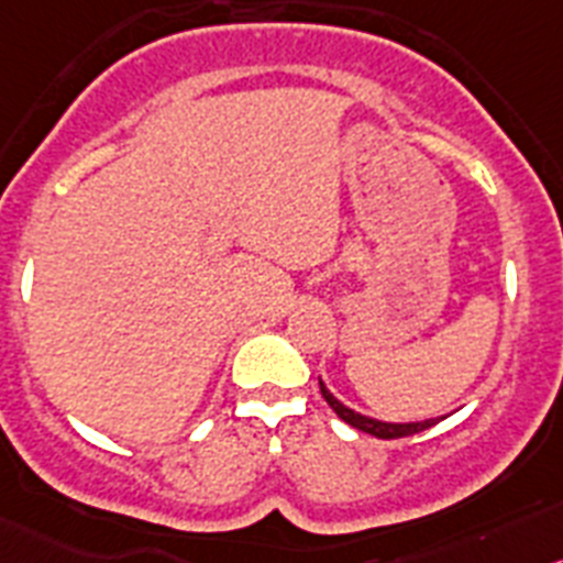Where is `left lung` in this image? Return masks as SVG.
I'll list each match as a JSON object with an SVG mask.
<instances>
[{"instance_id": "left-lung-1", "label": "left lung", "mask_w": 563, "mask_h": 563, "mask_svg": "<svg viewBox=\"0 0 563 563\" xmlns=\"http://www.w3.org/2000/svg\"><path fill=\"white\" fill-rule=\"evenodd\" d=\"M319 389H322V398L328 401V407H331L333 412H336L339 418L344 420V423H351L353 429L373 434V438H382V440L407 438V434H418V432H423V429H429V427H434V423H438V420H420V423H382V420L364 418V415L353 412V409H347L344 404H339L336 398L328 393V387L322 382H319Z\"/></svg>"}]
</instances>
